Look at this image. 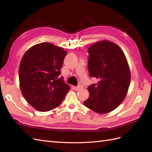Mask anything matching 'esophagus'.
<instances>
[{
    "label": "esophagus",
    "instance_id": "esophagus-1",
    "mask_svg": "<svg viewBox=\"0 0 152 152\" xmlns=\"http://www.w3.org/2000/svg\"><path fill=\"white\" fill-rule=\"evenodd\" d=\"M82 86H77V87H74V89H75L76 91H78V90L82 89Z\"/></svg>",
    "mask_w": 152,
    "mask_h": 152
}]
</instances>
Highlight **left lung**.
I'll list each match as a JSON object with an SVG mask.
<instances>
[{
  "mask_svg": "<svg viewBox=\"0 0 152 152\" xmlns=\"http://www.w3.org/2000/svg\"><path fill=\"white\" fill-rule=\"evenodd\" d=\"M88 70L98 80L88 87L87 107L99 114L115 109L124 101L131 82L127 59L118 45L107 40L94 43L89 48Z\"/></svg>",
  "mask_w": 152,
  "mask_h": 152,
  "instance_id": "1",
  "label": "left lung"
}]
</instances>
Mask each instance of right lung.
Segmentation results:
<instances>
[{"mask_svg":"<svg viewBox=\"0 0 152 152\" xmlns=\"http://www.w3.org/2000/svg\"><path fill=\"white\" fill-rule=\"evenodd\" d=\"M66 51L48 42L31 47L19 64V80L23 96L40 112L59 106L70 90L59 77Z\"/></svg>","mask_w":152,"mask_h":152,"instance_id":"obj_1","label":"right lung"}]
</instances>
